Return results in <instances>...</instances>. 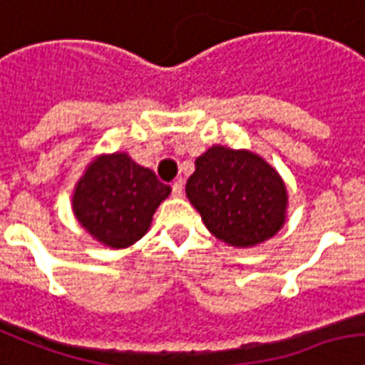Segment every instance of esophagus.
Returning <instances> with one entry per match:
<instances>
[{
    "label": "esophagus",
    "mask_w": 365,
    "mask_h": 365,
    "mask_svg": "<svg viewBox=\"0 0 365 365\" xmlns=\"http://www.w3.org/2000/svg\"><path fill=\"white\" fill-rule=\"evenodd\" d=\"M183 195V183L180 180L173 183V197H182Z\"/></svg>",
    "instance_id": "1"
}]
</instances>
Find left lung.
Instances as JSON below:
<instances>
[{
    "label": "left lung",
    "instance_id": "8db88e82",
    "mask_svg": "<svg viewBox=\"0 0 365 365\" xmlns=\"http://www.w3.org/2000/svg\"><path fill=\"white\" fill-rule=\"evenodd\" d=\"M185 192L210 232L234 247L266 242L285 223V183L251 152L210 148L197 157Z\"/></svg>",
    "mask_w": 365,
    "mask_h": 365
}]
</instances>
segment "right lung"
Segmentation results:
<instances>
[{
	"label": "right lung",
	"mask_w": 365,
	"mask_h": 365,
	"mask_svg": "<svg viewBox=\"0 0 365 365\" xmlns=\"http://www.w3.org/2000/svg\"><path fill=\"white\" fill-rule=\"evenodd\" d=\"M170 195L153 170L125 153L99 157L76 185L73 210L84 229L110 247H127L150 229L157 206Z\"/></svg>",
	"instance_id": "1"
}]
</instances>
